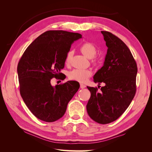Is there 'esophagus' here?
I'll return each mask as SVG.
<instances>
[{"instance_id":"1","label":"esophagus","mask_w":152,"mask_h":152,"mask_svg":"<svg viewBox=\"0 0 152 152\" xmlns=\"http://www.w3.org/2000/svg\"><path fill=\"white\" fill-rule=\"evenodd\" d=\"M80 87L81 89H83V88H85L86 86H85L84 84H80Z\"/></svg>"}]
</instances>
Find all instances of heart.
Wrapping results in <instances>:
<instances>
[{"label": "heart", "instance_id": "b5f03b06", "mask_svg": "<svg viewBox=\"0 0 152 152\" xmlns=\"http://www.w3.org/2000/svg\"><path fill=\"white\" fill-rule=\"evenodd\" d=\"M80 50L81 53L87 58H93L96 55V52H97V50H96L94 45L89 42H86L82 44L80 48ZM72 56V52L69 51L66 54L65 59L66 64H69V63H70ZM92 73H93V72L90 69L77 68L73 69V70L69 72L68 77L72 80H75L83 83L92 75Z\"/></svg>", "mask_w": 152, "mask_h": 152}]
</instances>
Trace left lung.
Wrapping results in <instances>:
<instances>
[{
	"label": "left lung",
	"mask_w": 152,
	"mask_h": 152,
	"mask_svg": "<svg viewBox=\"0 0 152 152\" xmlns=\"http://www.w3.org/2000/svg\"><path fill=\"white\" fill-rule=\"evenodd\" d=\"M108 49L104 65L93 77L95 83L104 82L98 89L87 86L91 97L86 108L89 117L102 124L112 122L121 116L134 98L137 72L136 63L129 49L112 33L102 31Z\"/></svg>",
	"instance_id": "left-lung-1"
}]
</instances>
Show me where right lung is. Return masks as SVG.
<instances>
[{
	"label": "right lung",
	"instance_id": "right-lung-1",
	"mask_svg": "<svg viewBox=\"0 0 152 152\" xmlns=\"http://www.w3.org/2000/svg\"><path fill=\"white\" fill-rule=\"evenodd\" d=\"M82 35L49 30L26 48L18 63L20 92L26 107L41 121L54 122L65 114L68 102L79 90L76 82L52 86L50 79L60 76L67 53Z\"/></svg>",
	"mask_w": 152,
	"mask_h": 152
}]
</instances>
